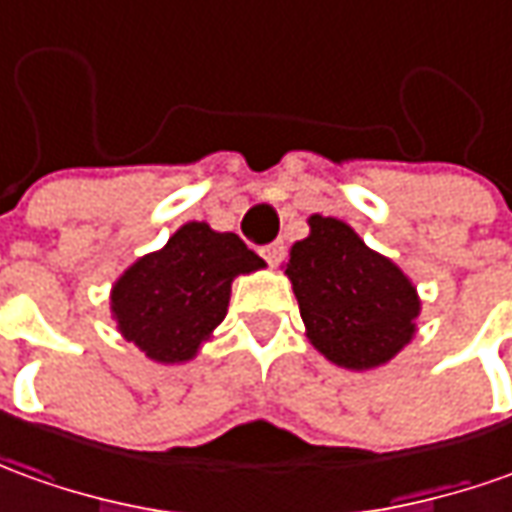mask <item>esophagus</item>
Returning a JSON list of instances; mask_svg holds the SVG:
<instances>
[{"mask_svg": "<svg viewBox=\"0 0 512 512\" xmlns=\"http://www.w3.org/2000/svg\"><path fill=\"white\" fill-rule=\"evenodd\" d=\"M263 257L268 260V266H280L282 257H285V244H282V241H274V244L263 246Z\"/></svg>", "mask_w": 512, "mask_h": 512, "instance_id": "esophagus-1", "label": "esophagus"}]
</instances>
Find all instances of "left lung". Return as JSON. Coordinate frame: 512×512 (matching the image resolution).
<instances>
[{
    "label": "left lung",
    "mask_w": 512,
    "mask_h": 512,
    "mask_svg": "<svg viewBox=\"0 0 512 512\" xmlns=\"http://www.w3.org/2000/svg\"><path fill=\"white\" fill-rule=\"evenodd\" d=\"M307 224L310 235L291 246L285 266L307 338L341 368L388 363L416 335V285L349 224L318 213Z\"/></svg>",
    "instance_id": "left-lung-1"
}]
</instances>
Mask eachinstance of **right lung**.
<instances>
[{
    "label": "right lung",
    "instance_id": "add662e5",
    "mask_svg": "<svg viewBox=\"0 0 512 512\" xmlns=\"http://www.w3.org/2000/svg\"><path fill=\"white\" fill-rule=\"evenodd\" d=\"M235 232L188 221L152 255L135 260L110 291L119 332L155 363L194 360L227 316L232 280L263 268Z\"/></svg>",
    "mask_w": 512,
    "mask_h": 512
}]
</instances>
